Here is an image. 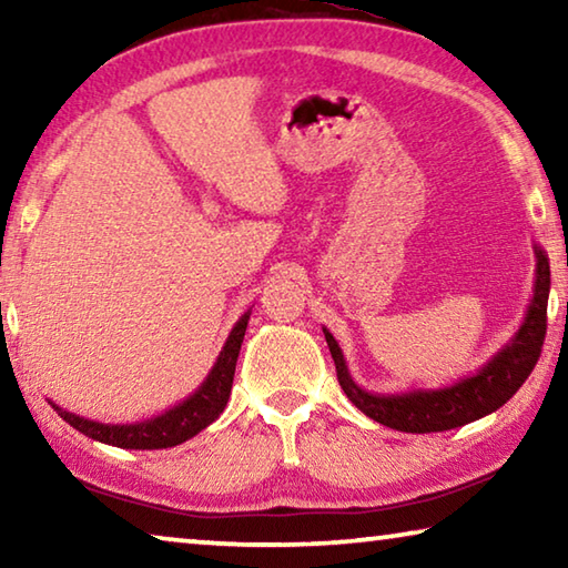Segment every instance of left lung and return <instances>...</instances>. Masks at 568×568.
<instances>
[{
	"mask_svg": "<svg viewBox=\"0 0 568 568\" xmlns=\"http://www.w3.org/2000/svg\"><path fill=\"white\" fill-rule=\"evenodd\" d=\"M536 281L534 297L526 307L524 323L518 325L514 338L501 351L491 355L474 376L460 378L454 386L444 388H413L403 393H371L353 381L345 365L338 341L328 328H323L331 355L338 371V383L345 396L365 416L383 423V426L403 430V434H438L466 426L501 408L514 393L531 376L534 365L541 355L546 338V305H549L551 271L549 257L541 245H534Z\"/></svg>",
	"mask_w": 568,
	"mask_h": 568,
	"instance_id": "left-lung-1",
	"label": "left lung"
}]
</instances>
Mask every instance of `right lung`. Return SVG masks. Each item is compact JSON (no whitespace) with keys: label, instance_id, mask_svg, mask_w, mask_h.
<instances>
[{"label":"right lung","instance_id":"add662e5","mask_svg":"<svg viewBox=\"0 0 568 568\" xmlns=\"http://www.w3.org/2000/svg\"><path fill=\"white\" fill-rule=\"evenodd\" d=\"M250 321V311L240 315L237 323L230 331L227 341L220 351L213 371L207 373V378L200 383L195 393H190L185 400H180L178 406L168 408L155 418L138 420V423H100L77 416L52 403V408L60 413V418L70 423L72 428L80 430L88 438L100 440V444L118 446V448H132V450H155V448H172L185 444L187 438L197 436L200 430L207 428L210 423L220 418V413L225 410L230 388H233L235 378V363L240 345L245 338V328Z\"/></svg>","mask_w":568,"mask_h":568}]
</instances>
